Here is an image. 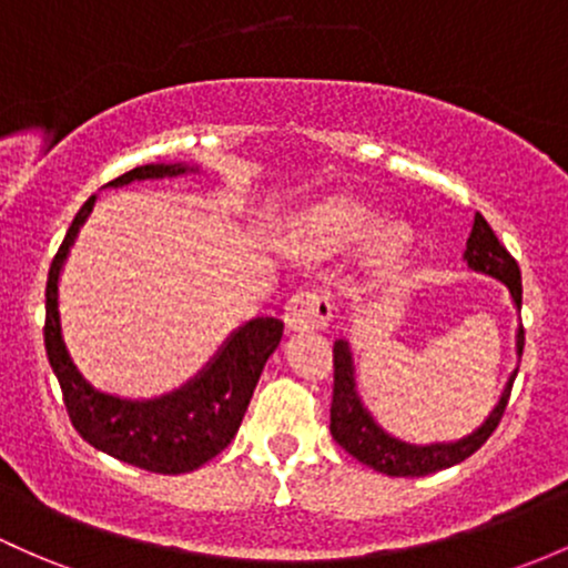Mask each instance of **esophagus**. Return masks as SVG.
I'll list each match as a JSON object with an SVG mask.
<instances>
[{
	"label": "esophagus",
	"mask_w": 568,
	"mask_h": 568,
	"mask_svg": "<svg viewBox=\"0 0 568 568\" xmlns=\"http://www.w3.org/2000/svg\"><path fill=\"white\" fill-rule=\"evenodd\" d=\"M332 321V296L321 288H302L285 304V326L291 332L323 328Z\"/></svg>",
	"instance_id": "obj_1"
}]
</instances>
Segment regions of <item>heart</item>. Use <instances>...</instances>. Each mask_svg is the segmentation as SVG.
<instances>
[{"mask_svg":"<svg viewBox=\"0 0 568 568\" xmlns=\"http://www.w3.org/2000/svg\"><path fill=\"white\" fill-rule=\"evenodd\" d=\"M304 234L317 251L369 245L383 234L388 251H398L404 245L402 229H388V215L358 199H334V202L323 204L307 221Z\"/></svg>","mask_w":568,"mask_h":568,"instance_id":"1","label":"heart"}]
</instances>
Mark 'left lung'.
<instances>
[{
	"label": "left lung",
	"mask_w": 568,
	"mask_h": 568,
	"mask_svg": "<svg viewBox=\"0 0 568 568\" xmlns=\"http://www.w3.org/2000/svg\"><path fill=\"white\" fill-rule=\"evenodd\" d=\"M464 261L471 272L488 274L507 285L509 296H513L515 310L520 313L523 304V285L520 270H517L515 258L504 251L494 229L488 226L483 215H475L471 221L469 240H466ZM515 353L517 358L523 355V326L515 332ZM517 377V369L509 375L504 385L501 396H498L496 407L490 409L488 417L475 428L471 434L460 436L453 442H428V445H415V442L398 439L390 434L383 423L377 420L375 413L366 407L364 396L358 388V369H355V353L351 339L334 342V402H332V436L336 445L345 447L353 458L366 464L369 469L383 471L388 477H426L434 471L450 469L477 453L485 445L490 434L496 432L498 420H501L504 407H507L509 390Z\"/></svg>",
	"instance_id": "obj_1"
}]
</instances>
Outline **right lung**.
I'll use <instances>...</instances> for the list:
<instances>
[{"label":"right lung","instance_id":"1","mask_svg":"<svg viewBox=\"0 0 568 568\" xmlns=\"http://www.w3.org/2000/svg\"><path fill=\"white\" fill-rule=\"evenodd\" d=\"M196 164H145L121 174L104 189H123L136 180L196 174ZM97 193L74 215L70 232L55 253L45 291V351L64 390L67 409L89 445L123 464L140 466L155 475H185L215 458L245 417L247 404L264 372L266 358L283 339V321L272 315L251 317L223 339L213 358L180 388L151 398H126L93 388L72 358L64 339L59 310V280L80 229L89 221Z\"/></svg>","mask_w":568,"mask_h":568}]
</instances>
